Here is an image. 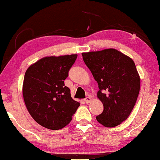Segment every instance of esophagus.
I'll return each instance as SVG.
<instances>
[{
    "label": "esophagus",
    "mask_w": 160,
    "mask_h": 160,
    "mask_svg": "<svg viewBox=\"0 0 160 160\" xmlns=\"http://www.w3.org/2000/svg\"><path fill=\"white\" fill-rule=\"evenodd\" d=\"M84 101L86 102V103H89L91 101H92V98L91 97H87L86 99H84Z\"/></svg>",
    "instance_id": "1"
}]
</instances>
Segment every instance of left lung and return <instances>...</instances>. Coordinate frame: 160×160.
I'll use <instances>...</instances> for the list:
<instances>
[{
  "instance_id": "obj_1",
  "label": "left lung",
  "mask_w": 160,
  "mask_h": 160,
  "mask_svg": "<svg viewBox=\"0 0 160 160\" xmlns=\"http://www.w3.org/2000/svg\"><path fill=\"white\" fill-rule=\"evenodd\" d=\"M82 55L98 82V98L103 104V112L97 116V120L107 128L120 125L134 108L140 88L134 62L114 48L84 52Z\"/></svg>"
}]
</instances>
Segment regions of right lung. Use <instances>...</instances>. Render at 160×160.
<instances>
[{
    "instance_id": "1",
    "label": "right lung",
    "mask_w": 160,
    "mask_h": 160,
    "mask_svg": "<svg viewBox=\"0 0 160 160\" xmlns=\"http://www.w3.org/2000/svg\"><path fill=\"white\" fill-rule=\"evenodd\" d=\"M77 57H45L26 70L23 84L24 102L32 118L44 128H64L80 106L64 84Z\"/></svg>"
}]
</instances>
